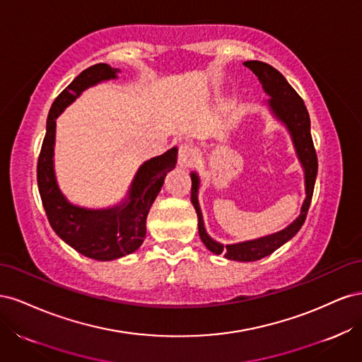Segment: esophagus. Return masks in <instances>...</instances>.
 I'll return each mask as SVG.
<instances>
[{
  "mask_svg": "<svg viewBox=\"0 0 362 362\" xmlns=\"http://www.w3.org/2000/svg\"><path fill=\"white\" fill-rule=\"evenodd\" d=\"M196 160H198V152L192 146V145H181L178 151V164L182 169H189L193 168L196 164Z\"/></svg>",
  "mask_w": 362,
  "mask_h": 362,
  "instance_id": "34e87169",
  "label": "esophagus"
}]
</instances>
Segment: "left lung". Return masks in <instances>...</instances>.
Listing matches in <instances>:
<instances>
[{
  "mask_svg": "<svg viewBox=\"0 0 362 362\" xmlns=\"http://www.w3.org/2000/svg\"><path fill=\"white\" fill-rule=\"evenodd\" d=\"M246 68L254 72L262 86V90L269 96V100L264 101L269 112L275 117L278 122L286 127L287 133L290 134L291 144L294 148L296 156L300 163V168L303 170V184H305V199L300 206V214L294 218V221L278 233H273L264 237L246 240V242L233 243V245H223L217 242L211 235H208L204 216L199 205V187H201V178L196 172H190L192 178V204L198 214V228H199V237L202 243L208 250H211L216 255H223L226 259L233 261H257L270 255L284 243H287L302 228L306 213L313 199L314 184L317 178V156L311 137V120L308 110L302 101V98L296 93V90L288 84V81L284 78V75L276 71L267 63L249 60L243 63Z\"/></svg>",
  "mask_w": 362,
  "mask_h": 362,
  "instance_id": "8db88e82",
  "label": "left lung"
}]
</instances>
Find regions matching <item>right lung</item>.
Segmentation results:
<instances>
[{
    "label": "right lung",
    "mask_w": 362,
    "mask_h": 362,
    "mask_svg": "<svg viewBox=\"0 0 362 362\" xmlns=\"http://www.w3.org/2000/svg\"><path fill=\"white\" fill-rule=\"evenodd\" d=\"M120 71L100 63L84 69L52 103L47 119L37 161L40 199L56 234L81 255L112 261L133 254L146 237V217L158 196L166 175L177 164V146L140 164L125 198L107 208H86L72 204L59 187L54 170L56 119L84 90L100 83L116 80Z\"/></svg>",
    "instance_id": "add662e5"
}]
</instances>
